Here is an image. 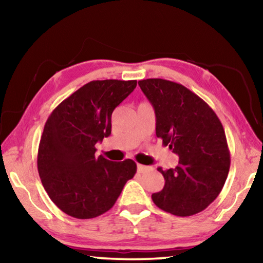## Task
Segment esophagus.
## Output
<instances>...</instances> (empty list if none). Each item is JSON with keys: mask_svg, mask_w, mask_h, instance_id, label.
<instances>
[{"mask_svg": "<svg viewBox=\"0 0 263 263\" xmlns=\"http://www.w3.org/2000/svg\"><path fill=\"white\" fill-rule=\"evenodd\" d=\"M147 169H148V167L144 166V164H138V166H137L138 173H145L146 171H147Z\"/></svg>", "mask_w": 263, "mask_h": 263, "instance_id": "34e87169", "label": "esophagus"}]
</instances>
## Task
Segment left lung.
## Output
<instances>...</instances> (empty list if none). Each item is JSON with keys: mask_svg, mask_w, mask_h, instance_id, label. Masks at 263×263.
I'll return each mask as SVG.
<instances>
[{"mask_svg": "<svg viewBox=\"0 0 263 263\" xmlns=\"http://www.w3.org/2000/svg\"><path fill=\"white\" fill-rule=\"evenodd\" d=\"M138 84L154 109L157 137L179 155L175 168H158L164 186L152 195L153 202L172 215H196L215 201L229 174L224 127L215 111L182 84L163 79Z\"/></svg>", "mask_w": 263, "mask_h": 263, "instance_id": "obj_1", "label": "left lung"}]
</instances>
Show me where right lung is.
Here are the masks:
<instances>
[{
    "label": "right lung",
    "mask_w": 263,
    "mask_h": 263,
    "mask_svg": "<svg viewBox=\"0 0 263 263\" xmlns=\"http://www.w3.org/2000/svg\"><path fill=\"white\" fill-rule=\"evenodd\" d=\"M136 80H97L78 89L47 118L38 148V172L52 202L78 219L110 210L135 176L131 159L115 162L95 145L111 135V115L135 90Z\"/></svg>",
    "instance_id": "add662e5"
}]
</instances>
